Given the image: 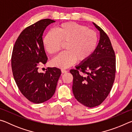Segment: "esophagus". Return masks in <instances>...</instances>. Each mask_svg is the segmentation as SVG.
<instances>
[{"instance_id":"1","label":"esophagus","mask_w":132,"mask_h":132,"mask_svg":"<svg viewBox=\"0 0 132 132\" xmlns=\"http://www.w3.org/2000/svg\"><path fill=\"white\" fill-rule=\"evenodd\" d=\"M61 71H62V73H67V71L66 70H65V69H61Z\"/></svg>"}]
</instances>
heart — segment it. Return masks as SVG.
Wrapping results in <instances>:
<instances>
[{"label": "heart", "instance_id": "obj_1", "mask_svg": "<svg viewBox=\"0 0 132 132\" xmlns=\"http://www.w3.org/2000/svg\"><path fill=\"white\" fill-rule=\"evenodd\" d=\"M66 43L67 51L59 53L52 60L53 66L68 68L76 61L87 60L97 47L98 35L95 31L81 24L66 22L58 26L56 31H50L43 39V44L48 53L55 54Z\"/></svg>", "mask_w": 132, "mask_h": 132}]
</instances>
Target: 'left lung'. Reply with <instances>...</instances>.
Instances as JSON below:
<instances>
[{
	"label": "left lung",
	"instance_id": "8db88e82",
	"mask_svg": "<svg viewBox=\"0 0 132 132\" xmlns=\"http://www.w3.org/2000/svg\"><path fill=\"white\" fill-rule=\"evenodd\" d=\"M94 24L100 31L97 47L87 61L70 70L75 98L90 108L100 105L108 97L116 73L115 53L110 39L101 27Z\"/></svg>",
	"mask_w": 132,
	"mask_h": 132
}]
</instances>
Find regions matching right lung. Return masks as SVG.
<instances>
[{"label": "right lung", "mask_w": 132, "mask_h": 132, "mask_svg": "<svg viewBox=\"0 0 132 132\" xmlns=\"http://www.w3.org/2000/svg\"><path fill=\"white\" fill-rule=\"evenodd\" d=\"M55 21L43 19L26 27L13 46L12 68L13 77L22 94L29 101L40 104L54 94L61 75V69L48 68L39 73V67L46 63L42 35L46 27Z\"/></svg>", "instance_id": "1"}]
</instances>
